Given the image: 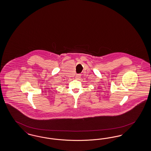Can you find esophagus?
<instances>
[{
  "instance_id": "34e87169",
  "label": "esophagus",
  "mask_w": 151,
  "mask_h": 151,
  "mask_svg": "<svg viewBox=\"0 0 151 151\" xmlns=\"http://www.w3.org/2000/svg\"><path fill=\"white\" fill-rule=\"evenodd\" d=\"M80 77H81V75H80V74H77V75H76V77H75V78H76L77 79H78Z\"/></svg>"
}]
</instances>
